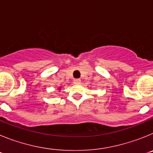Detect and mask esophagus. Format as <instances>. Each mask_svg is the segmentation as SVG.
I'll list each match as a JSON object with an SVG mask.
<instances>
[{
	"mask_svg": "<svg viewBox=\"0 0 153 153\" xmlns=\"http://www.w3.org/2000/svg\"><path fill=\"white\" fill-rule=\"evenodd\" d=\"M81 82V80L79 79H74V84H79Z\"/></svg>",
	"mask_w": 153,
	"mask_h": 153,
	"instance_id": "34e87169",
	"label": "esophagus"
}]
</instances>
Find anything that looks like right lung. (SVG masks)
I'll return each mask as SVG.
<instances>
[{"instance_id": "obj_1", "label": "right lung", "mask_w": 153, "mask_h": 153, "mask_svg": "<svg viewBox=\"0 0 153 153\" xmlns=\"http://www.w3.org/2000/svg\"><path fill=\"white\" fill-rule=\"evenodd\" d=\"M61 90V88H60H60H59V90Z\"/></svg>"}]
</instances>
